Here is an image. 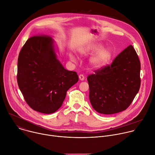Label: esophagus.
Instances as JSON below:
<instances>
[{
    "label": "esophagus",
    "instance_id": "34e87169",
    "mask_svg": "<svg viewBox=\"0 0 155 155\" xmlns=\"http://www.w3.org/2000/svg\"><path fill=\"white\" fill-rule=\"evenodd\" d=\"M79 79H80L81 81H84V79H85L84 76L83 74H80V75L79 76Z\"/></svg>",
    "mask_w": 155,
    "mask_h": 155
}]
</instances>
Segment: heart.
<instances>
[{
  "label": "heart",
  "instance_id": "heart-1",
  "mask_svg": "<svg viewBox=\"0 0 155 155\" xmlns=\"http://www.w3.org/2000/svg\"><path fill=\"white\" fill-rule=\"evenodd\" d=\"M81 53L86 55H94L91 59V65L95 68H101L107 65L113 56V51L110 48H103V45L100 43H95L89 45L83 49ZM70 58L75 61L76 57L74 55L70 54Z\"/></svg>",
  "mask_w": 155,
  "mask_h": 155
}]
</instances>
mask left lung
Wrapping results in <instances>:
<instances>
[{
    "mask_svg": "<svg viewBox=\"0 0 155 155\" xmlns=\"http://www.w3.org/2000/svg\"><path fill=\"white\" fill-rule=\"evenodd\" d=\"M140 71L138 55L130 45L116 57L111 65L87 77L92 107L106 115L126 110L139 90Z\"/></svg>",
    "mask_w": 155,
    "mask_h": 155,
    "instance_id": "left-lung-1",
    "label": "left lung"
}]
</instances>
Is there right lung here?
<instances>
[{"instance_id":"add662e5","label":"right lung","mask_w":155,"mask_h":155,"mask_svg":"<svg viewBox=\"0 0 155 155\" xmlns=\"http://www.w3.org/2000/svg\"><path fill=\"white\" fill-rule=\"evenodd\" d=\"M17 80L31 108L52 114L62 105L67 90L79 78L61 64L51 37L35 36L27 40L19 52Z\"/></svg>"}]
</instances>
